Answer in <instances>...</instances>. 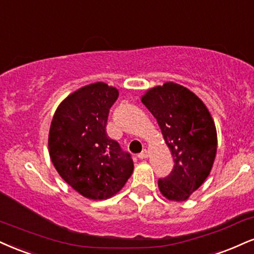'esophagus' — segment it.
I'll return each instance as SVG.
<instances>
[{
	"label": "esophagus",
	"mask_w": 254,
	"mask_h": 254,
	"mask_svg": "<svg viewBox=\"0 0 254 254\" xmlns=\"http://www.w3.org/2000/svg\"><path fill=\"white\" fill-rule=\"evenodd\" d=\"M137 156H138V158H140V160H144V158L148 157V150H146V149H143Z\"/></svg>",
	"instance_id": "esophagus-1"
}]
</instances>
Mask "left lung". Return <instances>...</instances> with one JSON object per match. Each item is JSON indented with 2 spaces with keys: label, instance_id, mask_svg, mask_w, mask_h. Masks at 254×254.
Returning a JSON list of instances; mask_svg holds the SVG:
<instances>
[{
  "label": "left lung",
  "instance_id": "8db88e82",
  "mask_svg": "<svg viewBox=\"0 0 254 254\" xmlns=\"http://www.w3.org/2000/svg\"><path fill=\"white\" fill-rule=\"evenodd\" d=\"M142 103L157 119L174 158L172 173L158 179V188L169 200H187L213 167L218 143L214 122L204 104L175 82L149 90Z\"/></svg>",
  "mask_w": 254,
  "mask_h": 254
}]
</instances>
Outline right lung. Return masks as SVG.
I'll return each instance as SVG.
<instances>
[{
	"instance_id": "1",
	"label": "right lung",
	"mask_w": 254,
	"mask_h": 254,
	"mask_svg": "<svg viewBox=\"0 0 254 254\" xmlns=\"http://www.w3.org/2000/svg\"><path fill=\"white\" fill-rule=\"evenodd\" d=\"M118 91L105 82L79 88L60 104L48 146L54 167L82 196L103 200L121 190L133 170L129 152L106 133Z\"/></svg>"
}]
</instances>
